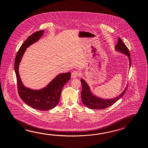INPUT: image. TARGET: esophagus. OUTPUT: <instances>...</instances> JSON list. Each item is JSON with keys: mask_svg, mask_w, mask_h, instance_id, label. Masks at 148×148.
Segmentation results:
<instances>
[{"mask_svg": "<svg viewBox=\"0 0 148 148\" xmlns=\"http://www.w3.org/2000/svg\"><path fill=\"white\" fill-rule=\"evenodd\" d=\"M79 73L77 71H73V73H71V78H75L78 76Z\"/></svg>", "mask_w": 148, "mask_h": 148, "instance_id": "34e87169", "label": "esophagus"}]
</instances>
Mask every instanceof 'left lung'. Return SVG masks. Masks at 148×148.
Returning a JSON list of instances; mask_svg holds the SVG:
<instances>
[{
  "label": "left lung",
  "mask_w": 148,
  "mask_h": 148,
  "mask_svg": "<svg viewBox=\"0 0 148 148\" xmlns=\"http://www.w3.org/2000/svg\"><path fill=\"white\" fill-rule=\"evenodd\" d=\"M115 49L117 51L125 54L128 57L130 67L131 65V60L130 51L128 48L126 46L125 44H124V43L120 38H119L117 44L115 46ZM80 81L82 85L81 96L82 103L90 109L101 110L110 107L123 96V95L125 94L127 88L126 87L122 92V93L121 94L117 97L110 99H104L101 98L97 97L92 94L90 91V89L88 86V84L83 79H81Z\"/></svg>",
  "instance_id": "8db88e82"
}]
</instances>
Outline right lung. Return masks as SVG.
<instances>
[{
	"instance_id": "obj_1",
	"label": "right lung",
	"mask_w": 148,
	"mask_h": 148,
	"mask_svg": "<svg viewBox=\"0 0 148 148\" xmlns=\"http://www.w3.org/2000/svg\"><path fill=\"white\" fill-rule=\"evenodd\" d=\"M43 30L36 32L27 38L18 51L14 63L19 97L25 104L39 110H49L57 106L60 100L63 86L71 78L70 73H61L57 75L45 88L38 90L26 88L23 84L18 73L21 60L26 48L37 42L43 35Z\"/></svg>"
}]
</instances>
